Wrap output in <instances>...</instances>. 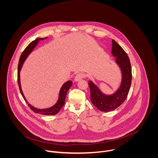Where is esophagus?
<instances>
[{
	"mask_svg": "<svg viewBox=\"0 0 158 158\" xmlns=\"http://www.w3.org/2000/svg\"><path fill=\"white\" fill-rule=\"evenodd\" d=\"M84 77H85V74H84V73H78V74L76 76L74 80H75V81H76V82H77V81H79L80 80H81L82 79H83Z\"/></svg>",
	"mask_w": 158,
	"mask_h": 158,
	"instance_id": "obj_1",
	"label": "esophagus"
}]
</instances>
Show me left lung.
<instances>
[{
  "mask_svg": "<svg viewBox=\"0 0 158 158\" xmlns=\"http://www.w3.org/2000/svg\"><path fill=\"white\" fill-rule=\"evenodd\" d=\"M111 53L116 57V62L122 73V81L119 88L114 94L106 95L103 94L91 81H89L91 102L103 112L113 110L121 106L126 99L131 85L132 70L130 60L124 49L114 40H112Z\"/></svg>",
  "mask_w": 158,
  "mask_h": 158,
  "instance_id": "obj_1",
  "label": "left lung"
}]
</instances>
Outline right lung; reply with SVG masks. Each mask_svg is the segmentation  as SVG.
I'll list each match as a JSON object with an SVG mask.
<instances>
[{
  "label": "right lung",
  "mask_w": 158,
  "mask_h": 158,
  "mask_svg": "<svg viewBox=\"0 0 158 158\" xmlns=\"http://www.w3.org/2000/svg\"><path fill=\"white\" fill-rule=\"evenodd\" d=\"M47 37L45 38H37L35 40L32 41V42H31L27 47L24 49V51H23V52L22 53L19 61V64H18V72H17V81H18V84H19V89H20V92L23 97V98L24 99V100L26 101V102L28 104V106L31 108V110H32L35 113H39V114H41L43 115H55L57 114L59 111L60 110V109L62 107V106H64V103H65V99L66 98V94L67 91H69V88L71 87L73 82L71 81H67L66 82H65L62 86L61 87L60 89V92H59V99L57 100V102H56V104L55 105H54L53 106L49 107V108H47V109H37L34 107V106H32V105H31L30 104H29V102H27V101L26 100V98L24 96L23 93H22V89H21V85H20V71L21 70V68L22 67V65H23L25 60L26 59V58L27 57V56L31 54V52L33 51V49L35 48V47L37 46V44H38V42L40 40H44V39H46Z\"/></svg>",
  "instance_id": "right-lung-1"
}]
</instances>
